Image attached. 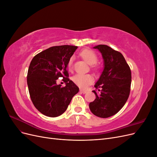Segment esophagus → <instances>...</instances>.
<instances>
[{
  "label": "esophagus",
  "instance_id": "obj_1",
  "mask_svg": "<svg viewBox=\"0 0 157 157\" xmlns=\"http://www.w3.org/2000/svg\"><path fill=\"white\" fill-rule=\"evenodd\" d=\"M80 92L82 94H86L87 92L86 90H83V89H80Z\"/></svg>",
  "mask_w": 157,
  "mask_h": 157
}]
</instances>
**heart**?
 Segmentation results:
<instances>
[{
	"mask_svg": "<svg viewBox=\"0 0 157 157\" xmlns=\"http://www.w3.org/2000/svg\"><path fill=\"white\" fill-rule=\"evenodd\" d=\"M80 56L84 58L86 62L90 64L94 65L97 63L98 56L95 52L91 50L86 49L80 52ZM74 58L71 57L67 62V67L69 69H71L73 67ZM72 80L75 84H76L80 88H87L89 85L91 84L93 82V77L90 74H76L72 77Z\"/></svg>",
	"mask_w": 157,
	"mask_h": 157,
	"instance_id": "obj_1",
	"label": "heart"
}]
</instances>
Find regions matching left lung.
I'll use <instances>...</instances> for the list:
<instances>
[{
    "label": "left lung",
    "instance_id": "left-lung-1",
    "mask_svg": "<svg viewBox=\"0 0 157 157\" xmlns=\"http://www.w3.org/2000/svg\"><path fill=\"white\" fill-rule=\"evenodd\" d=\"M101 54L103 70L94 87L100 91L89 104L90 111L98 117L108 118L115 115L124 105L129 97L131 86V70L121 53L107 45L94 47Z\"/></svg>",
    "mask_w": 157,
    "mask_h": 157
}]
</instances>
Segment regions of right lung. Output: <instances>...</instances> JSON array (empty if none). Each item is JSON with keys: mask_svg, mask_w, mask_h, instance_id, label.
<instances>
[{"mask_svg": "<svg viewBox=\"0 0 157 157\" xmlns=\"http://www.w3.org/2000/svg\"><path fill=\"white\" fill-rule=\"evenodd\" d=\"M77 46L63 45L50 47L36 54L31 61L27 81L33 105L42 114L58 117L66 111L79 88L68 78L67 71L69 58ZM63 78L66 86L56 84Z\"/></svg>", "mask_w": 157, "mask_h": 157, "instance_id": "add662e5", "label": "right lung"}]
</instances>
